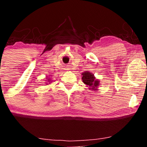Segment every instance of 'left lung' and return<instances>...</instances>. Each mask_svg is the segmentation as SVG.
I'll list each match as a JSON object with an SVG mask.
<instances>
[{
    "label": "left lung",
    "mask_w": 147,
    "mask_h": 147,
    "mask_svg": "<svg viewBox=\"0 0 147 147\" xmlns=\"http://www.w3.org/2000/svg\"><path fill=\"white\" fill-rule=\"evenodd\" d=\"M82 79L84 84L86 85L91 90H97L99 86V80L96 79L95 75L88 71H86L82 73Z\"/></svg>",
    "instance_id": "8db88e82"
}]
</instances>
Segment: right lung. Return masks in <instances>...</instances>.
<instances>
[{
	"label": "right lung",
	"mask_w": 147,
	"mask_h": 147,
	"mask_svg": "<svg viewBox=\"0 0 147 147\" xmlns=\"http://www.w3.org/2000/svg\"><path fill=\"white\" fill-rule=\"evenodd\" d=\"M45 81H46V82H45L46 85H48V84H51V82H51V79L48 78V77H46V80Z\"/></svg>",
	"instance_id": "obj_1"
}]
</instances>
